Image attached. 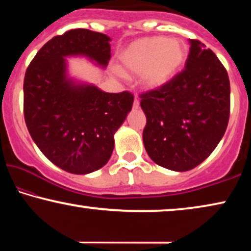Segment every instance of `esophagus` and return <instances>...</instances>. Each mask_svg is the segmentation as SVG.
<instances>
[{
	"label": "esophagus",
	"mask_w": 251,
	"mask_h": 251,
	"mask_svg": "<svg viewBox=\"0 0 251 251\" xmlns=\"http://www.w3.org/2000/svg\"><path fill=\"white\" fill-rule=\"evenodd\" d=\"M133 108H135V109L139 108V100H138V98H135V100H133Z\"/></svg>",
	"instance_id": "34e87169"
}]
</instances>
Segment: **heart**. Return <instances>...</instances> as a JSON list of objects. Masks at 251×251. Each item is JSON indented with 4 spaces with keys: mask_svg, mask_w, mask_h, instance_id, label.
I'll list each match as a JSON object with an SVG mask.
<instances>
[{
    "mask_svg": "<svg viewBox=\"0 0 251 251\" xmlns=\"http://www.w3.org/2000/svg\"><path fill=\"white\" fill-rule=\"evenodd\" d=\"M187 48L183 41L163 36L143 37L133 41L119 56L121 71L142 75L146 88L157 89L167 84L183 66Z\"/></svg>",
    "mask_w": 251,
    "mask_h": 251,
    "instance_id": "1",
    "label": "heart"
}]
</instances>
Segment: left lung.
Segmentation results:
<instances>
[{"instance_id": "8db88e82", "label": "left lung", "mask_w": 251, "mask_h": 251, "mask_svg": "<svg viewBox=\"0 0 251 251\" xmlns=\"http://www.w3.org/2000/svg\"><path fill=\"white\" fill-rule=\"evenodd\" d=\"M190 44L185 70L163 87L140 95L146 152L174 171L203 162L224 136L229 118L227 72L203 43L190 40Z\"/></svg>"}]
</instances>
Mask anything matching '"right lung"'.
<instances>
[{
	"mask_svg": "<svg viewBox=\"0 0 251 251\" xmlns=\"http://www.w3.org/2000/svg\"><path fill=\"white\" fill-rule=\"evenodd\" d=\"M111 39L77 28L57 35L41 48L24 78V116L41 152L67 173L90 174L108 162L114 133L131 111L128 91L109 94L77 83L67 75L65 58L83 56L105 68Z\"/></svg>",
	"mask_w": 251,
	"mask_h": 251,
	"instance_id": "obj_1",
	"label": "right lung"
}]
</instances>
